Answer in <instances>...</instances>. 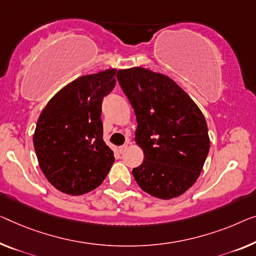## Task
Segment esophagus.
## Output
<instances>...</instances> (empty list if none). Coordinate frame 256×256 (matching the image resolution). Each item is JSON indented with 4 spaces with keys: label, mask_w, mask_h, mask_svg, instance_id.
I'll list each match as a JSON object with an SVG mask.
<instances>
[{
    "label": "esophagus",
    "mask_w": 256,
    "mask_h": 256,
    "mask_svg": "<svg viewBox=\"0 0 256 256\" xmlns=\"http://www.w3.org/2000/svg\"><path fill=\"white\" fill-rule=\"evenodd\" d=\"M128 150V144H124L123 146H120V148H118V152H120V154H123V152Z\"/></svg>",
    "instance_id": "obj_1"
}]
</instances>
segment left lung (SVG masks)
Listing matches in <instances>:
<instances>
[{
	"instance_id": "8db88e82",
	"label": "left lung",
	"mask_w": 256,
	"mask_h": 256,
	"mask_svg": "<svg viewBox=\"0 0 256 256\" xmlns=\"http://www.w3.org/2000/svg\"><path fill=\"white\" fill-rule=\"evenodd\" d=\"M136 117L144 161L132 170L139 188L158 199L185 193L204 168L210 140L201 110L172 79L144 68L117 72Z\"/></svg>"
}]
</instances>
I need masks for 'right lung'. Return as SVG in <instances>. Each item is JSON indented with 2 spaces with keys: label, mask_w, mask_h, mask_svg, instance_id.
<instances>
[{
  "label": "right lung",
  "mask_w": 256,
  "mask_h": 256,
  "mask_svg": "<svg viewBox=\"0 0 256 256\" xmlns=\"http://www.w3.org/2000/svg\"><path fill=\"white\" fill-rule=\"evenodd\" d=\"M116 68L82 76L52 98L38 120L33 144L48 182L70 196L104 180L115 158L104 141L102 101L116 85Z\"/></svg>",
  "instance_id": "right-lung-1"
}]
</instances>
